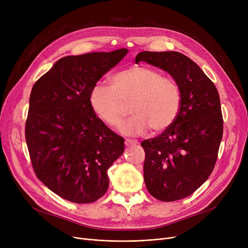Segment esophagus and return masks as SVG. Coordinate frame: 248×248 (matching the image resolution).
<instances>
[{
    "label": "esophagus",
    "instance_id": "1",
    "mask_svg": "<svg viewBox=\"0 0 248 248\" xmlns=\"http://www.w3.org/2000/svg\"><path fill=\"white\" fill-rule=\"evenodd\" d=\"M138 140H132V139H125L124 140V145L125 146H131V145H137Z\"/></svg>",
    "mask_w": 248,
    "mask_h": 248
}]
</instances>
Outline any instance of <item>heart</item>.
Segmentation results:
<instances>
[{"instance_id":"b5f03b06","label":"heart","mask_w":248,"mask_h":248,"mask_svg":"<svg viewBox=\"0 0 248 248\" xmlns=\"http://www.w3.org/2000/svg\"><path fill=\"white\" fill-rule=\"evenodd\" d=\"M110 87L95 84L89 93V106L97 119L110 127H119L128 112L134 113L122 125L126 136H140L149 128L160 133L179 114L182 93L172 77L142 65H134L114 73Z\"/></svg>"}]
</instances>
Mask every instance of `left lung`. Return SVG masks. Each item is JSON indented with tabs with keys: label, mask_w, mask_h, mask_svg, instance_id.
Wrapping results in <instances>:
<instances>
[{
	"label": "left lung",
	"mask_w": 248,
	"mask_h": 248,
	"mask_svg": "<svg viewBox=\"0 0 248 248\" xmlns=\"http://www.w3.org/2000/svg\"><path fill=\"white\" fill-rule=\"evenodd\" d=\"M140 61L169 72L181 88L175 122L140 144L150 194L165 202L181 200L196 191L214 169L223 135L218 90L196 63L179 52L144 51L136 57V63Z\"/></svg>",
	"instance_id": "1"
}]
</instances>
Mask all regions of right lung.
Segmentation results:
<instances>
[{
  "label": "right lung",
  "instance_id": "1",
  "mask_svg": "<svg viewBox=\"0 0 248 248\" xmlns=\"http://www.w3.org/2000/svg\"><path fill=\"white\" fill-rule=\"evenodd\" d=\"M127 53L93 52L59 59L35 82L25 138L42 183L73 203H93L108 191V170L124 150L91 109L89 93Z\"/></svg>",
  "mask_w": 248,
  "mask_h": 248
}]
</instances>
